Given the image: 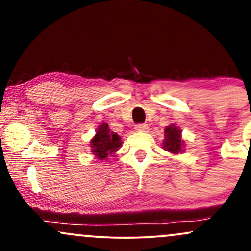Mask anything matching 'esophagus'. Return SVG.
<instances>
[{"label": "esophagus", "instance_id": "esophagus-1", "mask_svg": "<svg viewBox=\"0 0 251 251\" xmlns=\"http://www.w3.org/2000/svg\"><path fill=\"white\" fill-rule=\"evenodd\" d=\"M148 128H149V126L146 125V124H138V125H135V127H134V129L137 132H145Z\"/></svg>", "mask_w": 251, "mask_h": 251}]
</instances>
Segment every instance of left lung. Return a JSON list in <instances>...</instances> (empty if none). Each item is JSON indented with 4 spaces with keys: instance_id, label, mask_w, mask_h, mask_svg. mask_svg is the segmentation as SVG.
I'll list each match as a JSON object with an SVG mask.
<instances>
[{
    "instance_id": "left-lung-1",
    "label": "left lung",
    "mask_w": 251,
    "mask_h": 251,
    "mask_svg": "<svg viewBox=\"0 0 251 251\" xmlns=\"http://www.w3.org/2000/svg\"><path fill=\"white\" fill-rule=\"evenodd\" d=\"M164 133H165V139L163 142L164 150L174 154L181 153L184 151V140L181 139L180 129L175 124H171L165 128Z\"/></svg>"
}]
</instances>
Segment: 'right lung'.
I'll list each match as a JSON object with an SVG mask.
<instances>
[{
  "mask_svg": "<svg viewBox=\"0 0 251 251\" xmlns=\"http://www.w3.org/2000/svg\"><path fill=\"white\" fill-rule=\"evenodd\" d=\"M122 144L119 135L108 128V124L102 123L97 128L96 135L91 140V150L98 159L103 160L107 159L108 155H114Z\"/></svg>",
  "mask_w": 251,
  "mask_h": 251,
  "instance_id": "obj_1",
  "label": "right lung"
}]
</instances>
